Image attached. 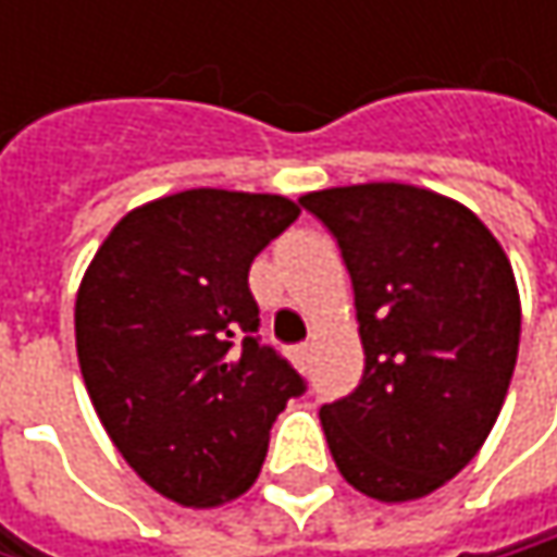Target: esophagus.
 <instances>
[{
    "instance_id": "esophagus-1",
    "label": "esophagus",
    "mask_w": 557,
    "mask_h": 557,
    "mask_svg": "<svg viewBox=\"0 0 557 557\" xmlns=\"http://www.w3.org/2000/svg\"><path fill=\"white\" fill-rule=\"evenodd\" d=\"M293 361L302 368V364L309 361V345H296V348H293Z\"/></svg>"
}]
</instances>
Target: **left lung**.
<instances>
[{
    "mask_svg": "<svg viewBox=\"0 0 557 557\" xmlns=\"http://www.w3.org/2000/svg\"><path fill=\"white\" fill-rule=\"evenodd\" d=\"M355 286L364 374L319 409L342 478L384 503L451 481L500 416L519 351V289L491 228L409 183L299 196Z\"/></svg>",
    "mask_w": 557,
    "mask_h": 557,
    "instance_id": "1",
    "label": "left lung"
}]
</instances>
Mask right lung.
Wrapping results in <instances>:
<instances>
[{
	"label": "right lung",
	"mask_w": 557,
	"mask_h": 557,
	"mask_svg": "<svg viewBox=\"0 0 557 557\" xmlns=\"http://www.w3.org/2000/svg\"><path fill=\"white\" fill-rule=\"evenodd\" d=\"M296 215L286 196L183 189L132 209L83 274V384L122 458L180 506L242 497L274 419L306 389L261 342L248 286Z\"/></svg>",
	"instance_id": "add662e5"
}]
</instances>
